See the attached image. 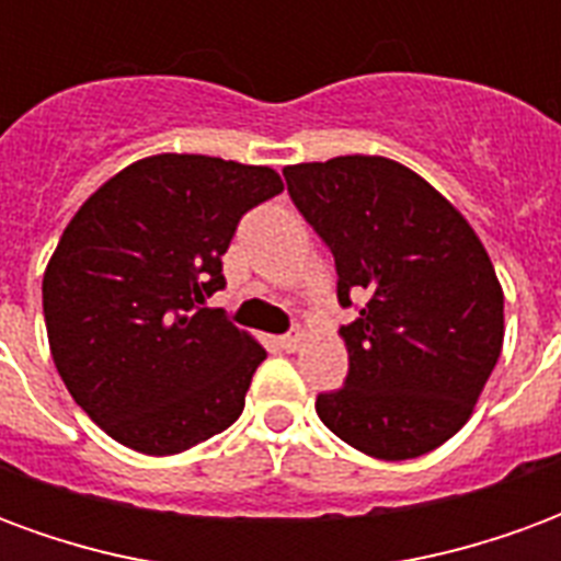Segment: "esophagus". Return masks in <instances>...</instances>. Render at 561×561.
Instances as JSON below:
<instances>
[{
	"label": "esophagus",
	"mask_w": 561,
	"mask_h": 561,
	"mask_svg": "<svg viewBox=\"0 0 561 561\" xmlns=\"http://www.w3.org/2000/svg\"><path fill=\"white\" fill-rule=\"evenodd\" d=\"M277 344H280V347H284L287 353L299 351V347H301V332H289V335H280V337H277Z\"/></svg>",
	"instance_id": "obj_1"
}]
</instances>
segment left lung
I'll use <instances>...</instances> for the list:
<instances>
[{"instance_id": "obj_1", "label": "left lung", "mask_w": 561, "mask_h": 561, "mask_svg": "<svg viewBox=\"0 0 561 561\" xmlns=\"http://www.w3.org/2000/svg\"><path fill=\"white\" fill-rule=\"evenodd\" d=\"M284 178L335 256L337 305L359 308L341 325L347 380L317 396V414L375 459L435 450L465 426L502 353L504 296L480 238L435 186L383 157L299 162Z\"/></svg>"}]
</instances>
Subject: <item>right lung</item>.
<instances>
[{
  "label": "right lung",
  "mask_w": 561,
  "mask_h": 561,
  "mask_svg": "<svg viewBox=\"0 0 561 561\" xmlns=\"http://www.w3.org/2000/svg\"><path fill=\"white\" fill-rule=\"evenodd\" d=\"M284 190L268 165L198 153L133 162L71 217L42 280L47 341L87 416L147 456L220 435L260 344L205 299L241 217Z\"/></svg>",
  "instance_id": "right-lung-1"
}]
</instances>
